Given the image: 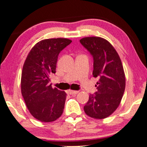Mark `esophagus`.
I'll use <instances>...</instances> for the list:
<instances>
[{"label": "esophagus", "instance_id": "obj_1", "mask_svg": "<svg viewBox=\"0 0 147 147\" xmlns=\"http://www.w3.org/2000/svg\"><path fill=\"white\" fill-rule=\"evenodd\" d=\"M67 93L70 95H76L79 93L78 91H72V90H68Z\"/></svg>", "mask_w": 147, "mask_h": 147}]
</instances>
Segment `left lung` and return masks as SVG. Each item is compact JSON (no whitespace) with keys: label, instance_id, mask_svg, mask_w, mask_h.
<instances>
[{"label":"left lung","instance_id":"obj_1","mask_svg":"<svg viewBox=\"0 0 147 147\" xmlns=\"http://www.w3.org/2000/svg\"><path fill=\"white\" fill-rule=\"evenodd\" d=\"M93 57V75L100 77L98 92L90 94L84 107L88 117L103 119L118 108L125 87V76L118 53L107 40L100 37H86L80 40Z\"/></svg>","mask_w":147,"mask_h":147}]
</instances>
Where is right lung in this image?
Returning a JSON list of instances; mask_svg holds the SVG:
<instances>
[{"label":"right lung","instance_id":"1","mask_svg":"<svg viewBox=\"0 0 147 147\" xmlns=\"http://www.w3.org/2000/svg\"><path fill=\"white\" fill-rule=\"evenodd\" d=\"M67 38H51L38 42L28 53L21 78V91L31 115L49 123L62 115L66 93L50 84V76L56 73L59 53L70 45Z\"/></svg>","mask_w":147,"mask_h":147}]
</instances>
